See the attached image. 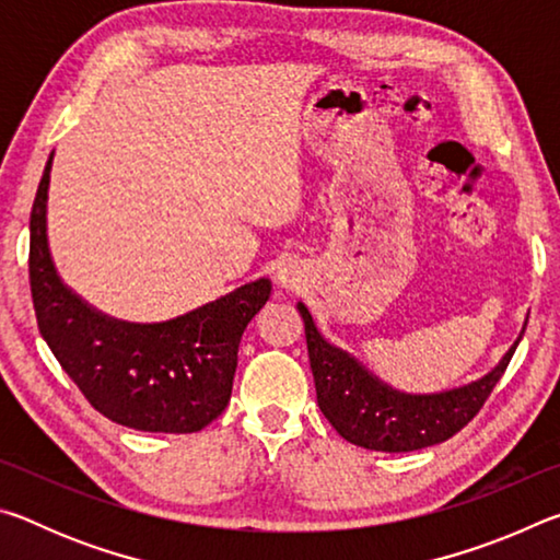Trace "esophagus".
Returning <instances> with one entry per match:
<instances>
[{"label": "esophagus", "mask_w": 560, "mask_h": 560, "mask_svg": "<svg viewBox=\"0 0 560 560\" xmlns=\"http://www.w3.org/2000/svg\"><path fill=\"white\" fill-rule=\"evenodd\" d=\"M277 281L283 289H296L301 283V273L296 271V267H291V264H281L277 269Z\"/></svg>", "instance_id": "34e87169"}]
</instances>
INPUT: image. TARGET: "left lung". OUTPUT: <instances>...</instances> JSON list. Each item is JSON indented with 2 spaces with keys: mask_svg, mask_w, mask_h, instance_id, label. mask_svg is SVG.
I'll return each mask as SVG.
<instances>
[{
  "mask_svg": "<svg viewBox=\"0 0 560 560\" xmlns=\"http://www.w3.org/2000/svg\"><path fill=\"white\" fill-rule=\"evenodd\" d=\"M306 330L320 412L340 438L375 452H415L450 440L481 410L524 338L528 316L499 363L487 375L442 393H402L381 381L348 350L330 343L311 311L296 303Z\"/></svg>",
  "mask_w": 560,
  "mask_h": 560,
  "instance_id": "8db88e82",
  "label": "left lung"
}]
</instances>
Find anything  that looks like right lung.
<instances>
[{
  "mask_svg": "<svg viewBox=\"0 0 560 560\" xmlns=\"http://www.w3.org/2000/svg\"><path fill=\"white\" fill-rule=\"evenodd\" d=\"M44 167L30 220V281L39 330L66 375L108 420L140 432H197L230 402L244 328L271 296L261 277L183 316L136 324L81 299L56 269Z\"/></svg>",
  "mask_w": 560,
  "mask_h": 560,
  "instance_id": "1",
  "label": "right lung"
}]
</instances>
